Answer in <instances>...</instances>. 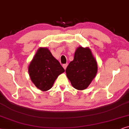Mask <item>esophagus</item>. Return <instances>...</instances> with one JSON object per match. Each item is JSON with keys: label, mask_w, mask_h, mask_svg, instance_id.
I'll use <instances>...</instances> for the list:
<instances>
[{"label": "esophagus", "mask_w": 129, "mask_h": 129, "mask_svg": "<svg viewBox=\"0 0 129 129\" xmlns=\"http://www.w3.org/2000/svg\"><path fill=\"white\" fill-rule=\"evenodd\" d=\"M67 66H68V63H65V64H63V65H62V67H63V68H64L65 70L66 69L67 67Z\"/></svg>", "instance_id": "obj_1"}]
</instances>
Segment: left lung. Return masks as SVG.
I'll list each match as a JSON object with an SVG mask.
<instances>
[{"instance_id": "left-lung-1", "label": "left lung", "mask_w": 129, "mask_h": 129, "mask_svg": "<svg viewBox=\"0 0 129 129\" xmlns=\"http://www.w3.org/2000/svg\"><path fill=\"white\" fill-rule=\"evenodd\" d=\"M66 72L74 88L78 90L87 88L97 73V62L90 49L78 47Z\"/></svg>"}]
</instances>
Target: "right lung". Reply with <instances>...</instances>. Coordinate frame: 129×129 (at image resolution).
<instances>
[{
	"label": "right lung",
	"instance_id": "right-lung-1",
	"mask_svg": "<svg viewBox=\"0 0 129 129\" xmlns=\"http://www.w3.org/2000/svg\"><path fill=\"white\" fill-rule=\"evenodd\" d=\"M28 70L33 83L44 91L52 88L58 75L65 71L59 61L46 48H40L38 50Z\"/></svg>",
	"mask_w": 129,
	"mask_h": 129
}]
</instances>
